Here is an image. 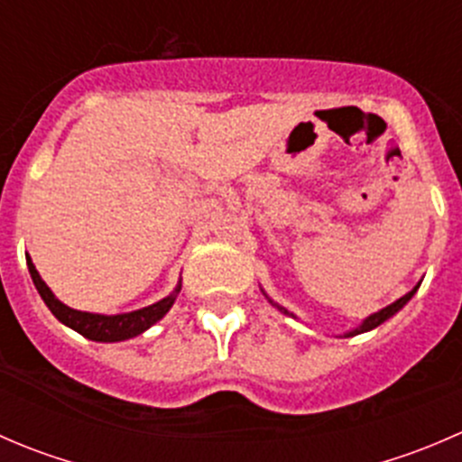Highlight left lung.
I'll return each mask as SVG.
<instances>
[{
  "label": "left lung",
  "instance_id": "left-lung-1",
  "mask_svg": "<svg viewBox=\"0 0 462 462\" xmlns=\"http://www.w3.org/2000/svg\"><path fill=\"white\" fill-rule=\"evenodd\" d=\"M416 291H418V286H416V288H413V291H411V292H407V295H404V297H400V300H398V301H393V304H391V306H386V309H382V310H380V313H374V315H371V318H366L365 321H362V326H357V328H356V330H351V333H346V337H353V335H360V333H366V330H371V328H375V326H380V324H382V321H386V319H389V318H391V315H395V313H398V310H400V309H402V306H404V304H407V301H409V300H411V297H413V292H416ZM277 309H279V310H282V313L291 315V313H288V310H286V309H282V306H277ZM291 318H295V315H291Z\"/></svg>",
  "mask_w": 462,
  "mask_h": 462
}]
</instances>
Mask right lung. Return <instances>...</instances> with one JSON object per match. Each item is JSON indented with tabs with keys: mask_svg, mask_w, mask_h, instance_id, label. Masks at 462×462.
<instances>
[{
	"mask_svg": "<svg viewBox=\"0 0 462 462\" xmlns=\"http://www.w3.org/2000/svg\"><path fill=\"white\" fill-rule=\"evenodd\" d=\"M26 263H29V273L32 277V283H35L37 292L44 300V304L49 306L51 313L55 315L62 324H67L69 328L78 330L80 335H85L87 339H93V342H123V339L136 337L143 330H147L149 326L156 324L167 310L171 309L176 300V292L180 291V286L176 288L174 295L165 297V300L156 301V304L147 306V309L134 310V313L125 315H93V313H82V310H73L69 306H64L58 297L51 292V288L42 282L40 273L32 265L31 257H26Z\"/></svg>",
	"mask_w": 462,
	"mask_h": 462,
	"instance_id": "add662e5",
	"label": "right lung"
}]
</instances>
